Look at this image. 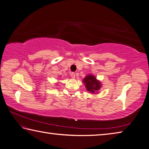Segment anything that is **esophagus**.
<instances>
[{"label": "esophagus", "instance_id": "obj_1", "mask_svg": "<svg viewBox=\"0 0 149 149\" xmlns=\"http://www.w3.org/2000/svg\"><path fill=\"white\" fill-rule=\"evenodd\" d=\"M70 76H71L72 78H75V73H71V74H70Z\"/></svg>", "mask_w": 149, "mask_h": 149}]
</instances>
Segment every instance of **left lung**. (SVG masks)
<instances>
[{
  "label": "left lung",
  "instance_id": "8db88e82",
  "mask_svg": "<svg viewBox=\"0 0 149 149\" xmlns=\"http://www.w3.org/2000/svg\"><path fill=\"white\" fill-rule=\"evenodd\" d=\"M83 82L84 83L87 91L91 93H98V91L101 87L100 82L93 75H88L85 77Z\"/></svg>",
  "mask_w": 149,
  "mask_h": 149
}]
</instances>
